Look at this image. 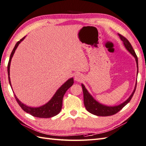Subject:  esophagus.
<instances>
[{
  "label": "esophagus",
  "mask_w": 146,
  "mask_h": 146,
  "mask_svg": "<svg viewBox=\"0 0 146 146\" xmlns=\"http://www.w3.org/2000/svg\"><path fill=\"white\" fill-rule=\"evenodd\" d=\"M84 76H82V74L80 73H76L74 76V79H75L76 81L77 82H80L83 80Z\"/></svg>",
  "instance_id": "esophagus-1"
}]
</instances>
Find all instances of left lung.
<instances>
[{"instance_id": "1", "label": "left lung", "mask_w": 146, "mask_h": 146, "mask_svg": "<svg viewBox=\"0 0 146 146\" xmlns=\"http://www.w3.org/2000/svg\"><path fill=\"white\" fill-rule=\"evenodd\" d=\"M118 35L121 38V40L123 41L126 48L127 49V51H128L134 57L135 59H136L137 67V73H138V59H137V56L136 54V52H135L134 49L133 48L132 46H131L129 41L127 40L125 37L123 36V35L120 34H118ZM136 85H137V82H136ZM136 86H135V88L132 94H131V95L126 101H125L124 103H123V104L118 106H105V105L99 104L98 102L94 100V98L92 97V96L90 95V94L88 93V91L87 90L86 88H85L84 85L83 84H82L83 94H84V102L85 107L87 109V110L88 112H90V113H92V114L97 115V116H111V115H115L118 111H119L124 106L126 105L130 102V100H131V98H132L134 94L135 91H136Z\"/></svg>"}]
</instances>
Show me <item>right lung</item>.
Returning a JSON list of instances; mask_svg holds the SVG:
<instances>
[{"mask_svg":"<svg viewBox=\"0 0 146 146\" xmlns=\"http://www.w3.org/2000/svg\"><path fill=\"white\" fill-rule=\"evenodd\" d=\"M25 37L21 39L20 41H18L15 47H14L12 51L11 54L10 56V59L8 63L7 66V72H8V76H9V84L11 86V82H10V62H11V59L12 56L15 52V49H17V46H19L20 42L23 40ZM74 84V79L73 78L69 79L67 82L64 84L62 86L60 87L59 89L57 90L54 95L53 96V97L49 100L47 104L44 105L43 106H41L40 107L38 108H32L27 106L23 104L22 102L19 100V99L17 98V97L15 95V100H17L18 104L20 105L21 108H22L23 111L25 112L29 113L31 115L35 117H38V118H51V117H53L56 115H57L58 113H60L62 108V99L66 91L68 90ZM12 87V86H11Z\"/></svg>","mask_w":146,"mask_h":146,"instance_id":"add662e5","label":"right lung"}]
</instances>
